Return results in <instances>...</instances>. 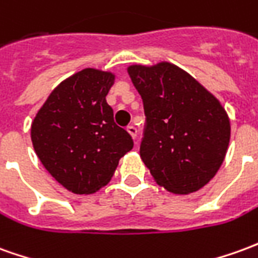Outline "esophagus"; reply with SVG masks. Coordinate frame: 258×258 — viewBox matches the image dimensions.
I'll return each instance as SVG.
<instances>
[{"mask_svg":"<svg viewBox=\"0 0 258 258\" xmlns=\"http://www.w3.org/2000/svg\"><path fill=\"white\" fill-rule=\"evenodd\" d=\"M127 131H128V134L131 135V138H133V140L137 138V128H135L134 125H130V127H127Z\"/></svg>","mask_w":258,"mask_h":258,"instance_id":"obj_1","label":"esophagus"}]
</instances>
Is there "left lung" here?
<instances>
[{
  "mask_svg": "<svg viewBox=\"0 0 258 258\" xmlns=\"http://www.w3.org/2000/svg\"><path fill=\"white\" fill-rule=\"evenodd\" d=\"M127 71L147 116L140 155L156 184L173 194L203 188L217 174L229 147L226 110L172 62L134 64Z\"/></svg>",
  "mask_w": 258,
  "mask_h": 258,
  "instance_id": "8db88e82",
  "label": "left lung"
}]
</instances>
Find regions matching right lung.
<instances>
[{
  "label": "right lung",
  "instance_id": "right-lung-1",
  "mask_svg": "<svg viewBox=\"0 0 258 258\" xmlns=\"http://www.w3.org/2000/svg\"><path fill=\"white\" fill-rule=\"evenodd\" d=\"M114 79L96 68L74 74L54 88L32 121L30 138L41 165L74 194H92L107 184L134 145L106 102Z\"/></svg>",
  "mask_w": 258,
  "mask_h": 258
}]
</instances>
